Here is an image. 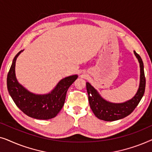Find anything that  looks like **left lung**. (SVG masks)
I'll return each instance as SVG.
<instances>
[{
    "label": "left lung",
    "mask_w": 152,
    "mask_h": 152,
    "mask_svg": "<svg viewBox=\"0 0 152 152\" xmlns=\"http://www.w3.org/2000/svg\"><path fill=\"white\" fill-rule=\"evenodd\" d=\"M136 57L138 59L140 68V85L136 94L132 99L123 103L109 102L100 96L98 92L89 84L86 82V89L88 95V102L91 109L93 113L99 119L104 121H114L126 117L134 111L145 93V80L144 65L140 56L134 51Z\"/></svg>",
    "instance_id": "left-lung-1"
}]
</instances>
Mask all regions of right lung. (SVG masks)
Listing matches in <instances>:
<instances>
[{
	"instance_id": "obj_1",
	"label": "right lung",
	"mask_w": 152,
	"mask_h": 152,
	"mask_svg": "<svg viewBox=\"0 0 152 152\" xmlns=\"http://www.w3.org/2000/svg\"><path fill=\"white\" fill-rule=\"evenodd\" d=\"M22 51L14 57L7 74L8 92L16 105L29 117L39 120L55 118L63 107L68 88L78 76L75 75L62 79L48 94H34L20 84L16 77V61Z\"/></svg>"
}]
</instances>
